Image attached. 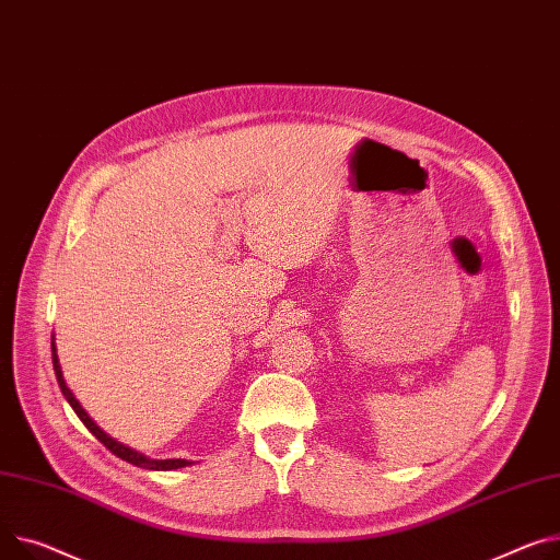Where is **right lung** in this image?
Returning a JSON list of instances; mask_svg holds the SVG:
<instances>
[{"instance_id":"obj_1","label":"right lung","mask_w":560,"mask_h":560,"mask_svg":"<svg viewBox=\"0 0 560 560\" xmlns=\"http://www.w3.org/2000/svg\"><path fill=\"white\" fill-rule=\"evenodd\" d=\"M51 358H54V371H56V378H58V385H60L62 396L67 398V402L71 405L73 412H77V417L85 423V428L105 445V448H107L112 455H117L119 459H124V462H128V464H132V466H139V468H148V470H175V468H184V466H191V464H194V462H189V459H151V457H145V455H141V453H137V451H132V448H128V445L115 441L109 434H105V432L90 419V415L81 407V402L77 400V396H73L71 389L67 387V383H65V378H62V371H60V362H58V353H56V342H54V340H51Z\"/></svg>"}]
</instances>
